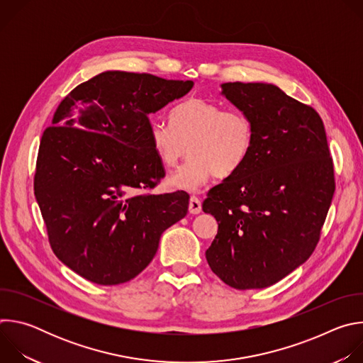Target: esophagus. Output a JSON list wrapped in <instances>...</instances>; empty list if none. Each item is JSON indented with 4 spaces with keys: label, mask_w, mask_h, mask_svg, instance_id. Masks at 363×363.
Wrapping results in <instances>:
<instances>
[{
    "label": "esophagus",
    "mask_w": 363,
    "mask_h": 363,
    "mask_svg": "<svg viewBox=\"0 0 363 363\" xmlns=\"http://www.w3.org/2000/svg\"><path fill=\"white\" fill-rule=\"evenodd\" d=\"M189 213L191 214H199L201 213V201L196 196L189 198Z\"/></svg>",
    "instance_id": "obj_1"
}]
</instances>
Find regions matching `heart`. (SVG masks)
I'll return each mask as SVG.
<instances>
[{"instance_id": "obj_1", "label": "heart", "mask_w": 363, "mask_h": 363, "mask_svg": "<svg viewBox=\"0 0 363 363\" xmlns=\"http://www.w3.org/2000/svg\"><path fill=\"white\" fill-rule=\"evenodd\" d=\"M149 136L165 168H175L189 150V161L169 177L168 185L198 192L214 175L230 178L244 167L254 146V125L241 111L191 97L174 108L171 125L152 123Z\"/></svg>"}]
</instances>
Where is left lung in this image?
I'll return each instance as SVG.
<instances>
[{"label": "left lung", "mask_w": 363, "mask_h": 363, "mask_svg": "<svg viewBox=\"0 0 363 363\" xmlns=\"http://www.w3.org/2000/svg\"><path fill=\"white\" fill-rule=\"evenodd\" d=\"M221 94L251 119L254 146L202 203L218 223L205 257L230 287L264 289L312 255L335 192L333 162L318 112L280 87L223 83Z\"/></svg>", "instance_id": "obj_1"}]
</instances>
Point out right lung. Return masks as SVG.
Returning a JSON list of instances; mask_svg holds the SVG:
<instances>
[{
  "label": "right lung",
  "mask_w": 363,
  "mask_h": 363,
  "mask_svg": "<svg viewBox=\"0 0 363 363\" xmlns=\"http://www.w3.org/2000/svg\"><path fill=\"white\" fill-rule=\"evenodd\" d=\"M191 80L103 72L72 90L43 133L34 195L59 260L115 286L147 267L162 233L188 213L189 195L140 194L165 177L149 115L184 97Z\"/></svg>",
  "instance_id": "right-lung-1"
}]
</instances>
